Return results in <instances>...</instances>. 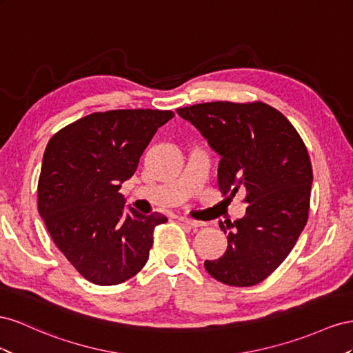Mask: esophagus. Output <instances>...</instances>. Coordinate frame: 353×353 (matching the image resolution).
<instances>
[{"label":"esophagus","instance_id":"esophagus-1","mask_svg":"<svg viewBox=\"0 0 353 353\" xmlns=\"http://www.w3.org/2000/svg\"><path fill=\"white\" fill-rule=\"evenodd\" d=\"M179 221H180V223H183V225H188L189 228H201V226L205 225L204 221H198V220L189 219V217H179Z\"/></svg>","mask_w":353,"mask_h":353}]
</instances>
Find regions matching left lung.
Masks as SVG:
<instances>
[{"instance_id":"8db88e82","label":"left lung","mask_w":353,"mask_h":353,"mask_svg":"<svg viewBox=\"0 0 353 353\" xmlns=\"http://www.w3.org/2000/svg\"><path fill=\"white\" fill-rule=\"evenodd\" d=\"M177 114L220 157L221 194H247L243 219L219 221L228 248L205 260V270L228 285H256L283 263L306 226L314 180L307 149L290 121L261 102L198 103Z\"/></svg>"}]
</instances>
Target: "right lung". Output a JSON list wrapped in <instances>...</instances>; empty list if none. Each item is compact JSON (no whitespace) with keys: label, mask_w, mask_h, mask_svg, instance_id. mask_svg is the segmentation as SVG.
Masks as SVG:
<instances>
[{"label":"right lung","mask_w":353,"mask_h":353,"mask_svg":"<svg viewBox=\"0 0 353 353\" xmlns=\"http://www.w3.org/2000/svg\"><path fill=\"white\" fill-rule=\"evenodd\" d=\"M171 110L94 112L57 132L46 148L38 180V211L79 274L97 285L133 278L149 259L164 214L125 211L118 190L134 174L157 130Z\"/></svg>","instance_id":"add662e5"}]
</instances>
